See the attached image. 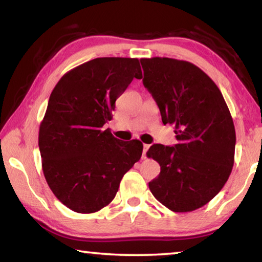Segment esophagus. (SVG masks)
Masks as SVG:
<instances>
[{
	"instance_id": "1",
	"label": "esophagus",
	"mask_w": 262,
	"mask_h": 262,
	"mask_svg": "<svg viewBox=\"0 0 262 262\" xmlns=\"http://www.w3.org/2000/svg\"><path fill=\"white\" fill-rule=\"evenodd\" d=\"M149 149V145L148 144H143V152H142V159H145L147 158V151Z\"/></svg>"
}]
</instances>
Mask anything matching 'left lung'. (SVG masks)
<instances>
[{"mask_svg":"<svg viewBox=\"0 0 262 262\" xmlns=\"http://www.w3.org/2000/svg\"><path fill=\"white\" fill-rule=\"evenodd\" d=\"M143 85L161 111L164 125L174 126L178 143L152 144L147 156L161 173L149 183L157 200L176 212L193 211L219 194L234 162L236 132L220 89L187 61L141 59Z\"/></svg>","mask_w":262,"mask_h":262,"instance_id":"1","label":"left lung"}]
</instances>
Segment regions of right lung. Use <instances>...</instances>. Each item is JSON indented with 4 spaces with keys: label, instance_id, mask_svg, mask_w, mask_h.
I'll use <instances>...</instances> for the list:
<instances>
[{
    "label": "right lung",
    "instance_id": "1",
    "mask_svg": "<svg viewBox=\"0 0 262 262\" xmlns=\"http://www.w3.org/2000/svg\"><path fill=\"white\" fill-rule=\"evenodd\" d=\"M133 78H142L137 59L98 57L70 70L53 89L39 150L48 186L69 209L90 214L107 206L140 161L139 140L120 141L103 129Z\"/></svg>",
    "mask_w": 262,
    "mask_h": 262
}]
</instances>
